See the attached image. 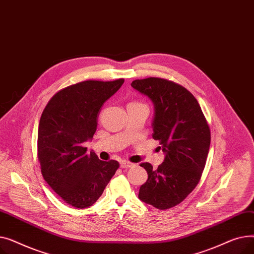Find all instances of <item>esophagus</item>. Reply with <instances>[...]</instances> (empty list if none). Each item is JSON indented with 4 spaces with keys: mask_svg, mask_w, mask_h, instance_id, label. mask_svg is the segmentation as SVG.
<instances>
[{
    "mask_svg": "<svg viewBox=\"0 0 254 254\" xmlns=\"http://www.w3.org/2000/svg\"><path fill=\"white\" fill-rule=\"evenodd\" d=\"M120 167H122L123 169H128V168L134 167V165L127 161H123V162H120Z\"/></svg>",
    "mask_w": 254,
    "mask_h": 254,
    "instance_id": "1",
    "label": "esophagus"
}]
</instances>
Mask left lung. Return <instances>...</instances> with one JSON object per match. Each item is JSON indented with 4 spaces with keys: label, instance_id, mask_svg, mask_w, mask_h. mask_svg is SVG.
Returning <instances> with one entry per match:
<instances>
[{
    "label": "left lung",
    "instance_id": "left-lung-1",
    "mask_svg": "<svg viewBox=\"0 0 254 254\" xmlns=\"http://www.w3.org/2000/svg\"><path fill=\"white\" fill-rule=\"evenodd\" d=\"M131 87L148 98L154 108L152 137L165 153L156 170L140 166L148 179L139 198L159 210L181 203L197 185L210 148V128L195 98L183 86L161 78L135 80Z\"/></svg>",
    "mask_w": 254,
    "mask_h": 254
}]
</instances>
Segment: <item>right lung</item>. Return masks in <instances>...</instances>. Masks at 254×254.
<instances>
[{
  "label": "right lung",
  "mask_w": 254,
  "mask_h": 254,
  "mask_svg": "<svg viewBox=\"0 0 254 254\" xmlns=\"http://www.w3.org/2000/svg\"><path fill=\"white\" fill-rule=\"evenodd\" d=\"M87 81L65 87L53 96L40 118L38 157L45 181L66 203L83 209L102 195L119 164L87 154L84 143L97 130L104 103L124 84Z\"/></svg>",
  "instance_id": "add662e5"
}]
</instances>
